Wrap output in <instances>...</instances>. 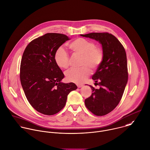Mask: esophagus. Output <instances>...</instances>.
Masks as SVG:
<instances>
[{
	"instance_id": "34e87169",
	"label": "esophagus",
	"mask_w": 150,
	"mask_h": 150,
	"mask_svg": "<svg viewBox=\"0 0 150 150\" xmlns=\"http://www.w3.org/2000/svg\"><path fill=\"white\" fill-rule=\"evenodd\" d=\"M77 86L78 88H81L83 86V85H81V84H77Z\"/></svg>"
}]
</instances>
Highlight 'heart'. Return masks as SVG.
<instances>
[{"mask_svg":"<svg viewBox=\"0 0 150 150\" xmlns=\"http://www.w3.org/2000/svg\"><path fill=\"white\" fill-rule=\"evenodd\" d=\"M69 48L74 54L82 56L80 68H71L65 72L67 79L76 83H83L91 75L90 68L95 70L102 64L103 59V50L96 44L83 38H78L69 44ZM54 59L61 68H67L70 65V58L64 48L60 47L55 52Z\"/></svg>","mask_w":150,"mask_h":150,"instance_id":"heart-1","label":"heart"}]
</instances>
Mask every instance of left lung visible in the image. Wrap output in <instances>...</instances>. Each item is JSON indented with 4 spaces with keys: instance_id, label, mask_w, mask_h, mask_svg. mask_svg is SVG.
<instances>
[{
    "instance_id": "obj_1",
    "label": "left lung",
    "mask_w": 150,
    "mask_h": 150,
    "mask_svg": "<svg viewBox=\"0 0 150 150\" xmlns=\"http://www.w3.org/2000/svg\"><path fill=\"white\" fill-rule=\"evenodd\" d=\"M99 41L102 45L103 59L92 76L95 89L90 85L92 93L85 100L88 109L98 116L112 112L119 103L128 81L127 56L125 49L119 40L108 33H91L81 34Z\"/></svg>"
}]
</instances>
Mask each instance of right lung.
<instances>
[{"instance_id":"1","label":"right lung","mask_w":150,"mask_h":150,"mask_svg":"<svg viewBox=\"0 0 150 150\" xmlns=\"http://www.w3.org/2000/svg\"><path fill=\"white\" fill-rule=\"evenodd\" d=\"M69 38L65 34L47 33L31 41L21 61L20 78L25 95L37 112L53 115L66 104L67 96L76 85L61 82L64 75L57 65L54 55Z\"/></svg>"}]
</instances>
